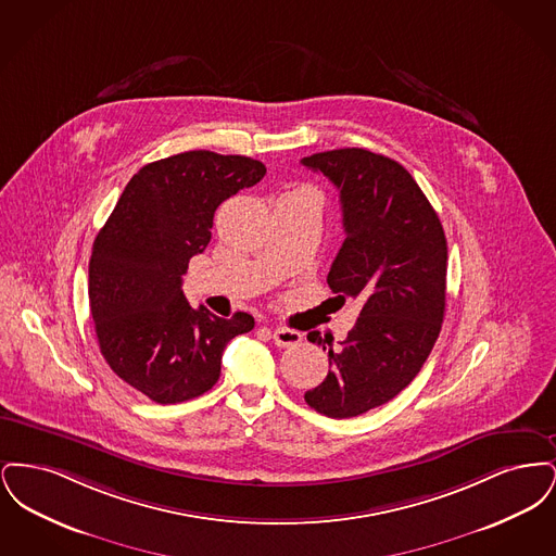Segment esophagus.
Segmentation results:
<instances>
[{"label": "esophagus", "mask_w": 556, "mask_h": 556, "mask_svg": "<svg viewBox=\"0 0 556 556\" xmlns=\"http://www.w3.org/2000/svg\"><path fill=\"white\" fill-rule=\"evenodd\" d=\"M270 338H273V342L277 345H293L302 342V333L288 329V327L270 329Z\"/></svg>", "instance_id": "esophagus-1"}]
</instances>
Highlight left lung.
<instances>
[{
  "mask_svg": "<svg viewBox=\"0 0 556 556\" xmlns=\"http://www.w3.org/2000/svg\"><path fill=\"white\" fill-rule=\"evenodd\" d=\"M302 164L340 191L345 239L327 275L361 317L329 354V372L304 400L331 419H350L397 396L424 367L446 311L448 245L421 187L396 160L363 148L313 154Z\"/></svg>",
  "mask_w": 556,
  "mask_h": 556,
  "instance_id": "1",
  "label": "left lung"
}]
</instances>
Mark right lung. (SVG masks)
<instances>
[{
    "mask_svg": "<svg viewBox=\"0 0 556 556\" xmlns=\"http://www.w3.org/2000/svg\"><path fill=\"white\" fill-rule=\"evenodd\" d=\"M266 175L261 160L193 150L139 168L89 261V308L100 352L125 383L159 404L202 396L223 350L254 318L191 308L181 283L211 241L214 211Z\"/></svg>",
    "mask_w": 556,
    "mask_h": 556,
    "instance_id": "right-lung-1",
    "label": "right lung"
}]
</instances>
